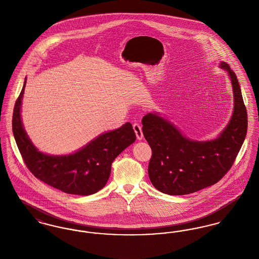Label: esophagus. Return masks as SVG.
<instances>
[{"mask_svg": "<svg viewBox=\"0 0 259 259\" xmlns=\"http://www.w3.org/2000/svg\"><path fill=\"white\" fill-rule=\"evenodd\" d=\"M133 128H134V131H135L137 139L142 140L144 138V134H143V131H142V126L139 123H134L133 124Z\"/></svg>", "mask_w": 259, "mask_h": 259, "instance_id": "1", "label": "esophagus"}]
</instances>
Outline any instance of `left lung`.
Returning <instances> with one entry per match:
<instances>
[{"mask_svg": "<svg viewBox=\"0 0 259 259\" xmlns=\"http://www.w3.org/2000/svg\"><path fill=\"white\" fill-rule=\"evenodd\" d=\"M234 92V112L221 136L212 141H190L155 113L143 117V133L151 148L148 177L169 195H185L217 184L232 167L245 141L247 113L237 76L224 62Z\"/></svg>", "mask_w": 259, "mask_h": 259, "instance_id": "left-lung-1", "label": "left lung"}]
</instances>
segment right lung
Here are the masks:
<instances>
[{"label":"right lung","mask_w":259,"mask_h":259,"mask_svg":"<svg viewBox=\"0 0 259 259\" xmlns=\"http://www.w3.org/2000/svg\"><path fill=\"white\" fill-rule=\"evenodd\" d=\"M25 84L26 80L14 105L13 132L27 168L39 181L65 193L75 195L96 193L107 184L111 175V163L135 142L132 124L127 122L116 130L99 136L74 154L47 155L33 146L22 126L20 108Z\"/></svg>","instance_id":"obj_1"}]
</instances>
